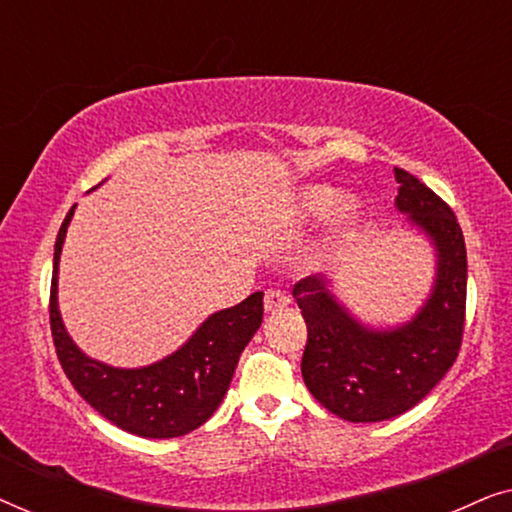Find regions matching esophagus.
I'll use <instances>...</instances> for the list:
<instances>
[{"label": "esophagus", "instance_id": "1", "mask_svg": "<svg viewBox=\"0 0 512 512\" xmlns=\"http://www.w3.org/2000/svg\"><path fill=\"white\" fill-rule=\"evenodd\" d=\"M289 303H291V298L286 296L284 291H277V289L265 291V312H277Z\"/></svg>", "mask_w": 512, "mask_h": 512}]
</instances>
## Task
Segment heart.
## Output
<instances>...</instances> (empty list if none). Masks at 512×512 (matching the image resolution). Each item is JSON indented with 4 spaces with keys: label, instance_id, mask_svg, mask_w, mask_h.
<instances>
[{
    "label": "heart",
    "instance_id": "obj_1",
    "mask_svg": "<svg viewBox=\"0 0 512 512\" xmlns=\"http://www.w3.org/2000/svg\"><path fill=\"white\" fill-rule=\"evenodd\" d=\"M333 208L336 212L331 216L328 237H331V242H345L347 237L354 235V230L363 221V202L356 195H345L342 198L340 188L328 184L305 186L291 200L289 216L298 223H314L326 219Z\"/></svg>",
    "mask_w": 512,
    "mask_h": 512
}]
</instances>
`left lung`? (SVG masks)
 Here are the masks:
<instances>
[{
  "label": "left lung",
  "instance_id": "8db88e82",
  "mask_svg": "<svg viewBox=\"0 0 512 512\" xmlns=\"http://www.w3.org/2000/svg\"><path fill=\"white\" fill-rule=\"evenodd\" d=\"M396 209L436 251V277L410 321L363 324L324 275L300 279L293 298L307 324L305 387L347 422H384L422 401L457 361L466 314V244L457 216L429 186L394 167Z\"/></svg>",
  "mask_w": 512,
  "mask_h": 512
}]
</instances>
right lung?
Instances as JSON below:
<instances>
[{
    "mask_svg": "<svg viewBox=\"0 0 512 512\" xmlns=\"http://www.w3.org/2000/svg\"><path fill=\"white\" fill-rule=\"evenodd\" d=\"M76 205L62 221L53 254L51 331L62 370L102 417L142 438H179L207 422L233 380L237 361L261 328L263 293L202 321L177 352L139 368H116L81 352L58 307L60 254Z\"/></svg>",
    "mask_w": 512,
    "mask_h": 512,
    "instance_id": "add662e5",
    "label": "right lung"
}]
</instances>
